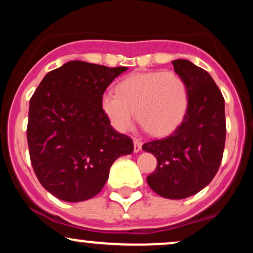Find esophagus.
Returning <instances> with one entry per match:
<instances>
[{
	"label": "esophagus",
	"mask_w": 253,
	"mask_h": 253,
	"mask_svg": "<svg viewBox=\"0 0 253 253\" xmlns=\"http://www.w3.org/2000/svg\"><path fill=\"white\" fill-rule=\"evenodd\" d=\"M133 143H134V152L136 153V152H139V151L141 150V141L139 140V139H134V140H133Z\"/></svg>",
	"instance_id": "obj_1"
}]
</instances>
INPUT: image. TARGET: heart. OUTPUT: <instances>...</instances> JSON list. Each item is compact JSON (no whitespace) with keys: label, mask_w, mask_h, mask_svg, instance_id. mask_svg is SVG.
I'll use <instances>...</instances> for the list:
<instances>
[{"label":"heart","mask_w":253,"mask_h":253,"mask_svg":"<svg viewBox=\"0 0 253 253\" xmlns=\"http://www.w3.org/2000/svg\"><path fill=\"white\" fill-rule=\"evenodd\" d=\"M101 103L119 132L130 129L136 112V119L147 132L164 135L184 119L189 95L185 81L175 71L138 72L121 81L117 92H106Z\"/></svg>","instance_id":"obj_1"}]
</instances>
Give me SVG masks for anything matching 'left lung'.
<instances>
[{"label": "left lung", "instance_id": "1", "mask_svg": "<svg viewBox=\"0 0 253 253\" xmlns=\"http://www.w3.org/2000/svg\"><path fill=\"white\" fill-rule=\"evenodd\" d=\"M172 65L187 83V114L170 135L145 143L143 150L157 158L156 170L146 178L151 189L181 200L210 184L219 170L226 140L225 100L206 70L185 59Z\"/></svg>", "mask_w": 253, "mask_h": 253}]
</instances>
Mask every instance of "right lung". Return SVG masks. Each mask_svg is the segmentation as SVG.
<instances>
[{
    "label": "right lung",
    "instance_id": "obj_1",
    "mask_svg": "<svg viewBox=\"0 0 253 253\" xmlns=\"http://www.w3.org/2000/svg\"><path fill=\"white\" fill-rule=\"evenodd\" d=\"M127 68L72 60L42 78L30 101L27 143L34 172L59 200L81 202L100 193L112 164L133 141L110 126L102 96Z\"/></svg>",
    "mask_w": 253,
    "mask_h": 253
}]
</instances>
